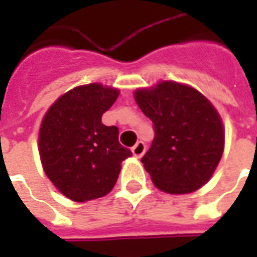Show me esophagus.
I'll return each instance as SVG.
<instances>
[{
	"mask_svg": "<svg viewBox=\"0 0 257 257\" xmlns=\"http://www.w3.org/2000/svg\"><path fill=\"white\" fill-rule=\"evenodd\" d=\"M146 151V145L143 143V142H138L136 145L132 147V153H134L135 157H138V158H140V157L145 154Z\"/></svg>",
	"mask_w": 257,
	"mask_h": 257,
	"instance_id": "esophagus-1",
	"label": "esophagus"
}]
</instances>
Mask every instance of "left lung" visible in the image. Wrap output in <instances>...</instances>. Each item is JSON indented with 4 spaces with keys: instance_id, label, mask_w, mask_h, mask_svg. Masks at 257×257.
Returning <instances> with one entry per match:
<instances>
[{
    "instance_id": "left-lung-1",
    "label": "left lung",
    "mask_w": 257,
    "mask_h": 257,
    "mask_svg": "<svg viewBox=\"0 0 257 257\" xmlns=\"http://www.w3.org/2000/svg\"><path fill=\"white\" fill-rule=\"evenodd\" d=\"M135 100L153 121L156 135L142 162L157 189L189 194L204 186L224 150L223 123L212 103L173 81L138 89Z\"/></svg>"
}]
</instances>
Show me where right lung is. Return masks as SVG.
<instances>
[{
    "mask_svg": "<svg viewBox=\"0 0 257 257\" xmlns=\"http://www.w3.org/2000/svg\"><path fill=\"white\" fill-rule=\"evenodd\" d=\"M119 90L100 84L77 86L60 96L42 119L38 150L55 187L75 202L100 198L117 182L121 162L132 156L118 142L117 126L101 115Z\"/></svg>",
    "mask_w": 257,
    "mask_h": 257,
    "instance_id": "right-lung-1",
    "label": "right lung"
}]
</instances>
